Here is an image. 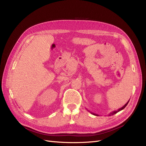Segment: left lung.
<instances>
[{"label": "left lung", "instance_id": "obj_1", "mask_svg": "<svg viewBox=\"0 0 146 146\" xmlns=\"http://www.w3.org/2000/svg\"><path fill=\"white\" fill-rule=\"evenodd\" d=\"M129 101H128L125 106L123 107H121V108H119L118 110H117V111H113V112H111V113H110V114H109V115H114V114H116L117 113H118V112H119L120 111H121V110H123L125 107H126V106H127V104H128V102H129ZM89 111V110H88ZM90 112V111H89ZM91 114H93V115H98V114H95V113H92V112H90Z\"/></svg>", "mask_w": 146, "mask_h": 146}]
</instances>
